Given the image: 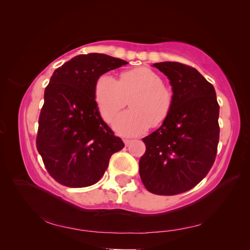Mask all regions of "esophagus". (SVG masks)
<instances>
[{"instance_id":"obj_1","label":"esophagus","mask_w":250,"mask_h":250,"mask_svg":"<svg viewBox=\"0 0 250 250\" xmlns=\"http://www.w3.org/2000/svg\"><path fill=\"white\" fill-rule=\"evenodd\" d=\"M131 140H124V144H125V145L126 146H129L130 145V144H131Z\"/></svg>"}]
</instances>
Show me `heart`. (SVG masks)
Here are the masks:
<instances>
[{
  "instance_id": "b5f03b06",
  "label": "heart",
  "mask_w": 250,
  "mask_h": 250,
  "mask_svg": "<svg viewBox=\"0 0 250 250\" xmlns=\"http://www.w3.org/2000/svg\"><path fill=\"white\" fill-rule=\"evenodd\" d=\"M95 101L103 120L109 122L129 99L130 109L115 118L112 127L122 137H135L158 126L169 117L174 103L173 90L164 84L160 74L149 67H137L121 74L120 80L109 74L98 78Z\"/></svg>"
}]
</instances>
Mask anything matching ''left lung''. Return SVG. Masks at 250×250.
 Returning a JSON list of instances; mask_svg holds the SVG:
<instances>
[{"label": "left lung", "instance_id": "1", "mask_svg": "<svg viewBox=\"0 0 250 250\" xmlns=\"http://www.w3.org/2000/svg\"><path fill=\"white\" fill-rule=\"evenodd\" d=\"M170 80L173 107L167 120L144 138L146 152L139 167L144 186L156 195L191 190L213 166L219 142V104L214 86L194 67L154 63Z\"/></svg>", "mask_w": 250, "mask_h": 250}]
</instances>
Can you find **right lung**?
I'll return each instance as SVG.
<instances>
[{
    "label": "right lung",
    "instance_id": "obj_1",
    "mask_svg": "<svg viewBox=\"0 0 250 250\" xmlns=\"http://www.w3.org/2000/svg\"><path fill=\"white\" fill-rule=\"evenodd\" d=\"M127 63L89 53L75 56L53 73L44 89L36 147L57 183L71 188L95 185L110 156L124 148L101 118L94 89L101 75Z\"/></svg>",
    "mask_w": 250,
    "mask_h": 250
}]
</instances>
